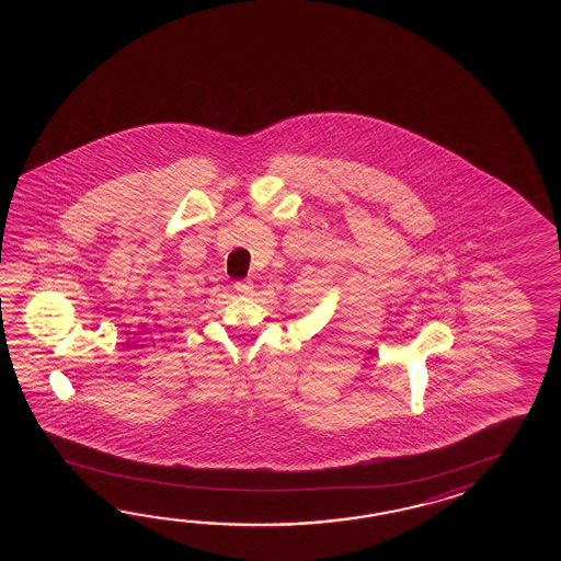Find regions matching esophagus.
Returning a JSON list of instances; mask_svg holds the SVG:
<instances>
[{
    "label": "esophagus",
    "instance_id": "esophagus-1",
    "mask_svg": "<svg viewBox=\"0 0 561 561\" xmlns=\"http://www.w3.org/2000/svg\"><path fill=\"white\" fill-rule=\"evenodd\" d=\"M252 288H254V285H252L251 280H239V283H234V290H237L239 295H251Z\"/></svg>",
    "mask_w": 561,
    "mask_h": 561
}]
</instances>
